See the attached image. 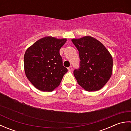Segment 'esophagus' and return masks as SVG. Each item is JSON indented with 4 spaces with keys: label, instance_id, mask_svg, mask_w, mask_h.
Here are the masks:
<instances>
[{
    "label": "esophagus",
    "instance_id": "1",
    "mask_svg": "<svg viewBox=\"0 0 131 131\" xmlns=\"http://www.w3.org/2000/svg\"><path fill=\"white\" fill-rule=\"evenodd\" d=\"M68 69L69 71H71L72 70H73V68H72V66H70V67L68 68Z\"/></svg>",
    "mask_w": 131,
    "mask_h": 131
}]
</instances>
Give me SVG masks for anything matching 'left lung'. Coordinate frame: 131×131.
Returning a JSON list of instances; mask_svg holds the SVG:
<instances>
[{
  "label": "left lung",
  "instance_id": "left-lung-1",
  "mask_svg": "<svg viewBox=\"0 0 131 131\" xmlns=\"http://www.w3.org/2000/svg\"><path fill=\"white\" fill-rule=\"evenodd\" d=\"M71 41L78 50L80 60L79 69L74 71L78 83L87 91L101 90L112 75V54L104 44L91 36Z\"/></svg>",
  "mask_w": 131,
  "mask_h": 131
}]
</instances>
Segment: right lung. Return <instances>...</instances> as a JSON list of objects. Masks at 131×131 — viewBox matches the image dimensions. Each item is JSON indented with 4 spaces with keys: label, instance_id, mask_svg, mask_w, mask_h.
Returning <instances> with one entry per match:
<instances>
[{
    "label": "right lung",
    "instance_id": "right-lung-1",
    "mask_svg": "<svg viewBox=\"0 0 131 131\" xmlns=\"http://www.w3.org/2000/svg\"><path fill=\"white\" fill-rule=\"evenodd\" d=\"M66 40V38L48 36L39 39L26 49L24 58L25 73L38 90L53 91L67 73L60 54V49Z\"/></svg>",
    "mask_w": 131,
    "mask_h": 131
}]
</instances>
